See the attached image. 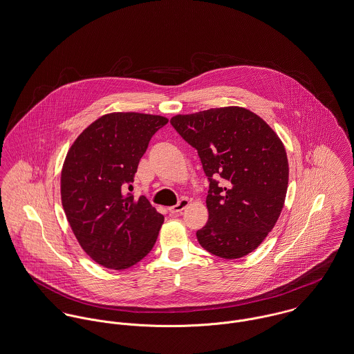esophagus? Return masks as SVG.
I'll use <instances>...</instances> for the list:
<instances>
[{"label":"esophagus","mask_w":354,"mask_h":354,"mask_svg":"<svg viewBox=\"0 0 354 354\" xmlns=\"http://www.w3.org/2000/svg\"><path fill=\"white\" fill-rule=\"evenodd\" d=\"M189 203H190V202H189L187 199H180V201L178 202V205L169 207L168 210H169V213H172V214H178V213H182V212L189 206Z\"/></svg>","instance_id":"1"}]
</instances>
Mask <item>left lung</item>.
I'll list each match as a JSON object with an SVG mask.
<instances>
[{"mask_svg":"<svg viewBox=\"0 0 354 354\" xmlns=\"http://www.w3.org/2000/svg\"><path fill=\"white\" fill-rule=\"evenodd\" d=\"M171 124L198 151L210 182L209 221L196 232L199 244L222 259L249 254L284 206L290 169L281 140L263 118L240 106L178 114Z\"/></svg>","mask_w":354,"mask_h":354,"instance_id":"obj_1","label":"left lung"}]
</instances>
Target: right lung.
<instances>
[{
	"label": "right lung",
	"instance_id": "1",
	"mask_svg": "<svg viewBox=\"0 0 354 354\" xmlns=\"http://www.w3.org/2000/svg\"><path fill=\"white\" fill-rule=\"evenodd\" d=\"M167 122L162 115L109 113L90 124L67 152L62 205L82 249L102 267L127 270L156 243L163 216L124 189L132 187L151 137Z\"/></svg>",
	"mask_w": 354,
	"mask_h": 354
}]
</instances>
